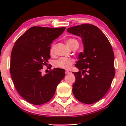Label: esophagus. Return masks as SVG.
<instances>
[{"instance_id":"34e87169","label":"esophagus","mask_w":126,"mask_h":126,"mask_svg":"<svg viewBox=\"0 0 126 126\" xmlns=\"http://www.w3.org/2000/svg\"><path fill=\"white\" fill-rule=\"evenodd\" d=\"M65 74H66V75H68V74H69L70 73V72L68 71V70H66V71L65 72Z\"/></svg>"}]
</instances>
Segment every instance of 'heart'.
I'll use <instances>...</instances> for the list:
<instances>
[{
	"label": "heart",
	"mask_w": 126,
	"mask_h": 126,
	"mask_svg": "<svg viewBox=\"0 0 126 126\" xmlns=\"http://www.w3.org/2000/svg\"><path fill=\"white\" fill-rule=\"evenodd\" d=\"M77 44L79 45V43L77 40L75 39H69L66 41V45L69 48H70L74 45ZM55 45H52L50 49V54H53L54 52ZM74 60L72 58L68 57H61L54 62V66L57 68L60 69H69L71 68L72 65L74 63Z\"/></svg>",
	"instance_id": "b5f03b06"
}]
</instances>
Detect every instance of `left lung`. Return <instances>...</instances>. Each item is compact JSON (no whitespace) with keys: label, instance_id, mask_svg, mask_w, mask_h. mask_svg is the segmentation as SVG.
Masks as SVG:
<instances>
[{"label":"left lung","instance_id":"left-lung-1","mask_svg":"<svg viewBox=\"0 0 126 126\" xmlns=\"http://www.w3.org/2000/svg\"><path fill=\"white\" fill-rule=\"evenodd\" d=\"M67 32L81 37L84 47L75 65L79 72H73V94L80 102L93 104L106 94L115 76L112 47L104 33L91 24L69 27Z\"/></svg>","mask_w":126,"mask_h":126}]
</instances>
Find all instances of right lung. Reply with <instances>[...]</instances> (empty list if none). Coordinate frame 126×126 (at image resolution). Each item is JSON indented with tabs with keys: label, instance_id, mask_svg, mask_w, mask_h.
Masks as SVG:
<instances>
[{
	"label": "right lung",
	"instance_id": "obj_1",
	"mask_svg": "<svg viewBox=\"0 0 126 126\" xmlns=\"http://www.w3.org/2000/svg\"><path fill=\"white\" fill-rule=\"evenodd\" d=\"M65 27L33 26L16 41L11 51L10 74L19 94L29 103L40 105L52 99L56 88L64 78L60 68L41 75L50 59V44L63 33Z\"/></svg>",
	"mask_w": 126,
	"mask_h": 126
}]
</instances>
